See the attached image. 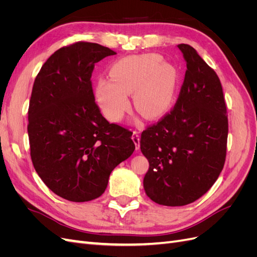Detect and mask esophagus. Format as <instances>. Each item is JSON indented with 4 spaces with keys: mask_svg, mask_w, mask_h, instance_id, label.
I'll return each instance as SVG.
<instances>
[{
    "mask_svg": "<svg viewBox=\"0 0 257 257\" xmlns=\"http://www.w3.org/2000/svg\"><path fill=\"white\" fill-rule=\"evenodd\" d=\"M132 139H133V142L135 144L136 150H139V148H141V136H139L138 132H136V131L133 132V136H132Z\"/></svg>",
    "mask_w": 257,
    "mask_h": 257,
    "instance_id": "34e87169",
    "label": "esophagus"
}]
</instances>
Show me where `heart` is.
<instances>
[{
	"label": "heart",
	"instance_id": "1",
	"mask_svg": "<svg viewBox=\"0 0 257 257\" xmlns=\"http://www.w3.org/2000/svg\"><path fill=\"white\" fill-rule=\"evenodd\" d=\"M109 80L100 78L94 87L95 102L111 122H118L128 109L127 94L134 93L136 109L148 118L164 113L172 106L179 84L175 65L163 62L157 53L116 60L108 69Z\"/></svg>",
	"mask_w": 257,
	"mask_h": 257
}]
</instances>
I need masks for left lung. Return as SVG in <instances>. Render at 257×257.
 <instances>
[{"label":"left lung","instance_id":"8db88e82","mask_svg":"<svg viewBox=\"0 0 257 257\" xmlns=\"http://www.w3.org/2000/svg\"><path fill=\"white\" fill-rule=\"evenodd\" d=\"M186 72L174 109L142 133L141 150L149 161L147 196L163 206L193 203L222 172L228 134L222 84L190 45L180 44Z\"/></svg>","mask_w":257,"mask_h":257}]
</instances>
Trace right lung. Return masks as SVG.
Segmentation results:
<instances>
[{
    "label": "right lung",
    "instance_id": "1",
    "mask_svg": "<svg viewBox=\"0 0 257 257\" xmlns=\"http://www.w3.org/2000/svg\"><path fill=\"white\" fill-rule=\"evenodd\" d=\"M111 49L78 42L57 50L36 76L29 106L31 159L58 196L82 203L105 192L112 170L135 150L132 133L99 111L91 76Z\"/></svg>",
    "mask_w": 257,
    "mask_h": 257
}]
</instances>
